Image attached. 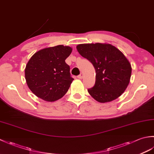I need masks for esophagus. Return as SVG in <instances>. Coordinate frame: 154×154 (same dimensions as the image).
Wrapping results in <instances>:
<instances>
[{
    "mask_svg": "<svg viewBox=\"0 0 154 154\" xmlns=\"http://www.w3.org/2000/svg\"><path fill=\"white\" fill-rule=\"evenodd\" d=\"M77 77L79 78V79H83V73H81L79 75H78L77 76Z\"/></svg>",
    "mask_w": 154,
    "mask_h": 154,
    "instance_id": "1",
    "label": "esophagus"
}]
</instances>
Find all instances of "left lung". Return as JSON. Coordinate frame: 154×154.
<instances>
[{
	"mask_svg": "<svg viewBox=\"0 0 154 154\" xmlns=\"http://www.w3.org/2000/svg\"><path fill=\"white\" fill-rule=\"evenodd\" d=\"M76 48L95 69V85L88 89L90 95L101 103L119 98L126 89L132 73L131 64L122 52L106 43L82 44Z\"/></svg>",
	"mask_w": 154,
	"mask_h": 154,
	"instance_id": "1",
	"label": "left lung"
}]
</instances>
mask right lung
<instances>
[{
    "mask_svg": "<svg viewBox=\"0 0 154 154\" xmlns=\"http://www.w3.org/2000/svg\"><path fill=\"white\" fill-rule=\"evenodd\" d=\"M71 52V47L59 45L42 49L32 55L25 68V79L35 96L54 102L67 92L73 79L65 60Z\"/></svg>",
    "mask_w": 154,
    "mask_h": 154,
    "instance_id": "right-lung-1",
    "label": "right lung"
}]
</instances>
